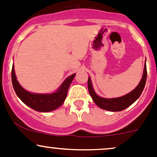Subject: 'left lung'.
Masks as SVG:
<instances>
[{
    "mask_svg": "<svg viewBox=\"0 0 157 157\" xmlns=\"http://www.w3.org/2000/svg\"><path fill=\"white\" fill-rule=\"evenodd\" d=\"M147 80V67H146V60H145L144 72H143L142 78L139 82L138 85L132 91L129 93L123 95V96L118 97V98H105L98 96L95 93L92 86L91 78L89 77L88 80V90L91 95L92 100L99 108L104 110H109V111H121L124 110L138 99L140 97L141 94L144 90L145 83Z\"/></svg>",
    "mask_w": 157,
    "mask_h": 157,
    "instance_id": "left-lung-1",
    "label": "left lung"
}]
</instances>
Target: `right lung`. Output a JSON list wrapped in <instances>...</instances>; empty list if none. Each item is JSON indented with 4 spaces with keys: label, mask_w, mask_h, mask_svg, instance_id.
I'll list each match as a JSON object with an SVG mask.
<instances>
[{
    "label": "right lung",
    "mask_w": 157,
    "mask_h": 157,
    "mask_svg": "<svg viewBox=\"0 0 157 157\" xmlns=\"http://www.w3.org/2000/svg\"><path fill=\"white\" fill-rule=\"evenodd\" d=\"M76 74L69 76L53 93H33L25 90L19 84L15 74L14 65L12 67L13 86L17 96L27 106L39 112H49L56 110L65 101L67 92Z\"/></svg>",
    "instance_id": "right-lung-1"
}]
</instances>
